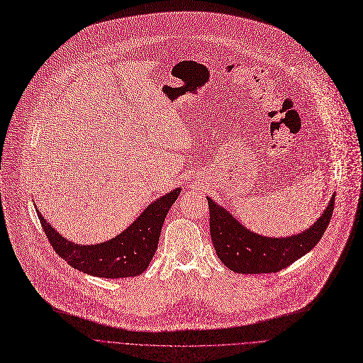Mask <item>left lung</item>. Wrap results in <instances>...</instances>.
<instances>
[{"instance_id": "left-lung-1", "label": "left lung", "mask_w": 363, "mask_h": 363, "mask_svg": "<svg viewBox=\"0 0 363 363\" xmlns=\"http://www.w3.org/2000/svg\"><path fill=\"white\" fill-rule=\"evenodd\" d=\"M210 236L219 259L230 270L243 274L274 273L306 255L322 239L333 214L335 196L315 225L286 239L264 238L242 226L223 207L207 197Z\"/></svg>"}]
</instances>
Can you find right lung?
Returning <instances> with one entry per match:
<instances>
[{
  "label": "right lung",
  "instance_id": "obj_1",
  "mask_svg": "<svg viewBox=\"0 0 363 363\" xmlns=\"http://www.w3.org/2000/svg\"><path fill=\"white\" fill-rule=\"evenodd\" d=\"M180 189L157 199L138 219L117 238L91 246L68 242L51 228L37 210L43 230L55 250L71 267L87 274L106 279L133 277L141 274L150 264L160 238V232L172 204L177 200Z\"/></svg>",
  "mask_w": 363,
  "mask_h": 363
}]
</instances>
